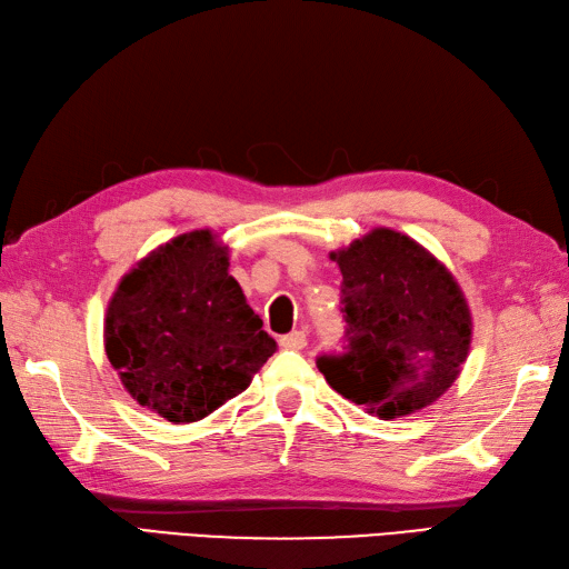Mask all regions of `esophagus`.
Masks as SVG:
<instances>
[{
	"mask_svg": "<svg viewBox=\"0 0 569 569\" xmlns=\"http://www.w3.org/2000/svg\"><path fill=\"white\" fill-rule=\"evenodd\" d=\"M280 345L284 350H303V348H307V332H303V330L289 332V336H282Z\"/></svg>",
	"mask_w": 569,
	"mask_h": 569,
	"instance_id": "esophagus-1",
	"label": "esophagus"
}]
</instances>
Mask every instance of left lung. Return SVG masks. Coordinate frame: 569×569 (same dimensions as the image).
<instances>
[{
  "instance_id": "1",
  "label": "left lung",
  "mask_w": 569,
  "mask_h": 569,
  "mask_svg": "<svg viewBox=\"0 0 569 569\" xmlns=\"http://www.w3.org/2000/svg\"><path fill=\"white\" fill-rule=\"evenodd\" d=\"M330 258L342 272L348 352L318 369L352 403L393 420L432 406L461 373L473 321L459 282L425 246L379 227Z\"/></svg>"
}]
</instances>
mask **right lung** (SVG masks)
Returning <instances> with one entry per match:
<instances>
[{
    "mask_svg": "<svg viewBox=\"0 0 569 569\" xmlns=\"http://www.w3.org/2000/svg\"><path fill=\"white\" fill-rule=\"evenodd\" d=\"M103 342L124 391L173 425L246 391L277 350L210 229L180 233L122 277Z\"/></svg>",
    "mask_w": 569,
    "mask_h": 569,
    "instance_id": "add662e5",
    "label": "right lung"
}]
</instances>
